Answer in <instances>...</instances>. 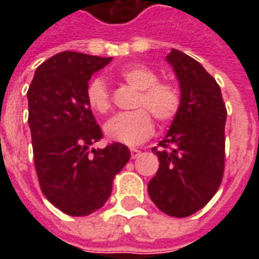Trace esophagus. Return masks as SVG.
<instances>
[{
  "label": "esophagus",
  "mask_w": 259,
  "mask_h": 259,
  "mask_svg": "<svg viewBox=\"0 0 259 259\" xmlns=\"http://www.w3.org/2000/svg\"><path fill=\"white\" fill-rule=\"evenodd\" d=\"M130 155L135 159V158H137L140 155V150H137V148H130Z\"/></svg>",
  "instance_id": "1"
}]
</instances>
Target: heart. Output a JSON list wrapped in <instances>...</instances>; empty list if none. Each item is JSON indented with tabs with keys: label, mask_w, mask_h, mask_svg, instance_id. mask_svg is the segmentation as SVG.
Returning a JSON list of instances; mask_svg holds the SVG:
<instances>
[{
	"label": "heart",
	"mask_w": 259,
	"mask_h": 259,
	"mask_svg": "<svg viewBox=\"0 0 259 259\" xmlns=\"http://www.w3.org/2000/svg\"><path fill=\"white\" fill-rule=\"evenodd\" d=\"M124 83L139 90L136 97V111L119 113L104 126L105 136L111 141L136 146L146 141L154 132V118L161 124L172 122L179 113L182 97L179 89L169 81L158 80V73L143 64L126 65L116 72ZM85 101L97 113L109 112L111 96L105 81L93 79L85 89Z\"/></svg>",
	"instance_id": "1"
}]
</instances>
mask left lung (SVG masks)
Here are the masks:
<instances>
[{
	"label": "left lung",
	"mask_w": 259,
	"mask_h": 259,
	"mask_svg": "<svg viewBox=\"0 0 259 259\" xmlns=\"http://www.w3.org/2000/svg\"><path fill=\"white\" fill-rule=\"evenodd\" d=\"M166 61L180 83L182 105L157 147V175L148 183L152 202L169 217L186 218L208 204L225 170L226 107L217 80L189 55L172 50Z\"/></svg>",
	"instance_id": "8db88e82"
}]
</instances>
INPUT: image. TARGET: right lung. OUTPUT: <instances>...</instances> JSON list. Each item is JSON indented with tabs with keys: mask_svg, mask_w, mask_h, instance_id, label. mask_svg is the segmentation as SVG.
<instances>
[{
	"mask_svg": "<svg viewBox=\"0 0 259 259\" xmlns=\"http://www.w3.org/2000/svg\"><path fill=\"white\" fill-rule=\"evenodd\" d=\"M112 58L64 51L37 68L27 90L33 158L42 194L70 217H87L109 198L115 176L130 159L120 143L90 147L101 127L85 101L94 72Z\"/></svg>",
	"mask_w": 259,
	"mask_h": 259,
	"instance_id": "1",
	"label": "right lung"
}]
</instances>
